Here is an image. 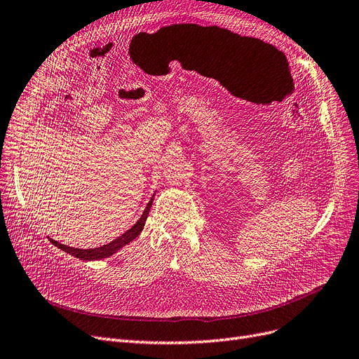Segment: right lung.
Wrapping results in <instances>:
<instances>
[{"label":"right lung","instance_id":"obj_1","mask_svg":"<svg viewBox=\"0 0 359 359\" xmlns=\"http://www.w3.org/2000/svg\"><path fill=\"white\" fill-rule=\"evenodd\" d=\"M154 196H155V194L152 195L148 205H146V208L143 210L140 219L135 224H133V226L127 232H124L121 236L115 238V240L111 241L109 244L102 245V247H96V248H74V247H68V245L60 244V243H57L55 240H51V238H50V243L53 245H56L57 248L63 250L65 253H69V255L75 256L79 260H102V259H106V257H111L112 255L116 253L118 250H121L124 245H127L133 240H136V238L140 235V232L144 228L146 219H148V216H149Z\"/></svg>","mask_w":359,"mask_h":359}]
</instances>
